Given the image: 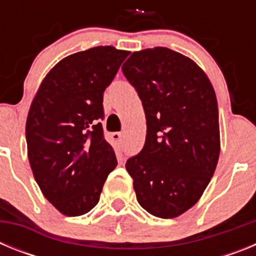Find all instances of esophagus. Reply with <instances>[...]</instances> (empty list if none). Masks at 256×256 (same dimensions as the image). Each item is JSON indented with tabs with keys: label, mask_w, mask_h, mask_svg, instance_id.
<instances>
[{
	"label": "esophagus",
	"mask_w": 256,
	"mask_h": 256,
	"mask_svg": "<svg viewBox=\"0 0 256 256\" xmlns=\"http://www.w3.org/2000/svg\"><path fill=\"white\" fill-rule=\"evenodd\" d=\"M112 140H114V142L116 144H122V138H123V134H122L120 132H114L112 134Z\"/></svg>",
	"instance_id": "34e87169"
}]
</instances>
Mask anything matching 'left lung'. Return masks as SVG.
Here are the masks:
<instances>
[{
  "instance_id": "left-lung-1",
  "label": "left lung",
  "mask_w": 256,
  "mask_h": 256,
  "mask_svg": "<svg viewBox=\"0 0 256 256\" xmlns=\"http://www.w3.org/2000/svg\"><path fill=\"white\" fill-rule=\"evenodd\" d=\"M122 70L148 126L144 148L126 164L137 201L158 218H176L200 200L218 164L216 91L195 61L166 47L133 52Z\"/></svg>"
}]
</instances>
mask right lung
<instances>
[{
	"instance_id": "1",
	"label": "right lung",
	"mask_w": 256,
	"mask_h": 256,
	"mask_svg": "<svg viewBox=\"0 0 256 256\" xmlns=\"http://www.w3.org/2000/svg\"><path fill=\"white\" fill-rule=\"evenodd\" d=\"M128 55L98 46L66 56L46 74L30 104L29 164L44 198L66 216L96 206L118 164L97 120L104 118V91Z\"/></svg>"
}]
</instances>
